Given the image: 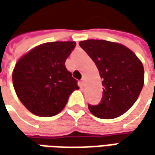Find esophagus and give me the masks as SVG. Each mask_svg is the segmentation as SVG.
<instances>
[{"label":"esophagus","mask_w":155,"mask_h":155,"mask_svg":"<svg viewBox=\"0 0 155 155\" xmlns=\"http://www.w3.org/2000/svg\"><path fill=\"white\" fill-rule=\"evenodd\" d=\"M84 82H85V78L83 77V78H82V79H81V84H82L83 86L84 85Z\"/></svg>","instance_id":"obj_1"}]
</instances>
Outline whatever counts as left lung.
Returning <instances> with one entry per match:
<instances>
[{
  "mask_svg": "<svg viewBox=\"0 0 155 155\" xmlns=\"http://www.w3.org/2000/svg\"><path fill=\"white\" fill-rule=\"evenodd\" d=\"M79 45L95 62L103 79V97L89 110L102 119H113L127 112L137 100L144 84V68L126 46L103 39L80 41Z\"/></svg>",
  "mask_w": 155,
  "mask_h": 155,
  "instance_id": "obj_1",
  "label": "left lung"
}]
</instances>
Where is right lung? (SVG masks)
<instances>
[{
	"label": "right lung",
	"instance_id": "1",
	"mask_svg": "<svg viewBox=\"0 0 155 155\" xmlns=\"http://www.w3.org/2000/svg\"><path fill=\"white\" fill-rule=\"evenodd\" d=\"M76 46L74 41L49 42L28 51L15 64L13 84L21 102L33 114L53 116L64 108L78 90L64 63Z\"/></svg>",
	"mask_w": 155,
	"mask_h": 155
}]
</instances>
